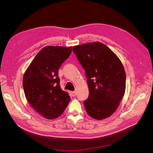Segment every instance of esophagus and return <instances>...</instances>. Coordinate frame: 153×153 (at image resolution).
<instances>
[{
  "label": "esophagus",
  "mask_w": 153,
  "mask_h": 153,
  "mask_svg": "<svg viewBox=\"0 0 153 153\" xmlns=\"http://www.w3.org/2000/svg\"><path fill=\"white\" fill-rule=\"evenodd\" d=\"M71 95H72L73 96H75L76 94L75 91H72V92H71Z\"/></svg>",
  "instance_id": "esophagus-1"
}]
</instances>
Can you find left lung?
<instances>
[{
	"label": "left lung",
	"instance_id": "left-lung-1",
	"mask_svg": "<svg viewBox=\"0 0 153 153\" xmlns=\"http://www.w3.org/2000/svg\"><path fill=\"white\" fill-rule=\"evenodd\" d=\"M73 51L84 69L89 94L84 101L87 114L98 120L117 108L126 89V73L117 56L100 42L75 46Z\"/></svg>",
	"mask_w": 153,
	"mask_h": 153
}]
</instances>
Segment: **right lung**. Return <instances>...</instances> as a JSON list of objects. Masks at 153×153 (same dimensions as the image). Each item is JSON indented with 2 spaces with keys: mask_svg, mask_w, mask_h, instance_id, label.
<instances>
[{
  "mask_svg": "<svg viewBox=\"0 0 153 153\" xmlns=\"http://www.w3.org/2000/svg\"><path fill=\"white\" fill-rule=\"evenodd\" d=\"M71 52V47H44L24 74L23 87L26 99L32 108L47 119L59 117L70 101V96L60 86L58 71Z\"/></svg>",
  "mask_w": 153,
  "mask_h": 153,
  "instance_id": "add662e5",
  "label": "right lung"
}]
</instances>
